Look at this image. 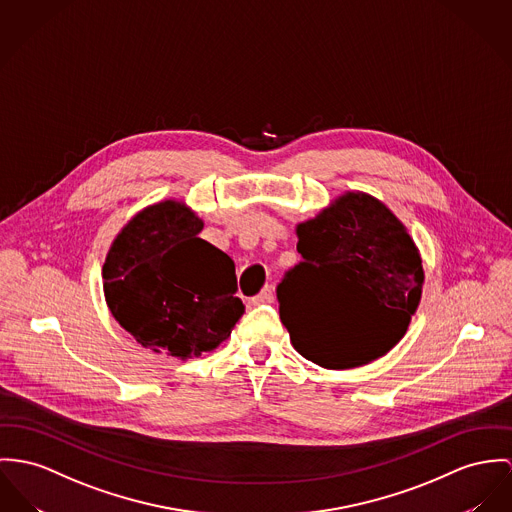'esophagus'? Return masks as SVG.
Masks as SVG:
<instances>
[{
    "label": "esophagus",
    "instance_id": "obj_1",
    "mask_svg": "<svg viewBox=\"0 0 512 512\" xmlns=\"http://www.w3.org/2000/svg\"><path fill=\"white\" fill-rule=\"evenodd\" d=\"M275 302V288L271 284H267L255 298H253V304H271Z\"/></svg>",
    "mask_w": 512,
    "mask_h": 512
}]
</instances>
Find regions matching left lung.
<instances>
[{"instance_id": "obj_1", "label": "left lung", "mask_w": 512, "mask_h": 512, "mask_svg": "<svg viewBox=\"0 0 512 512\" xmlns=\"http://www.w3.org/2000/svg\"><path fill=\"white\" fill-rule=\"evenodd\" d=\"M302 263L278 284L294 349L329 370L390 353L417 312L425 271L407 228L378 198L347 191L296 226Z\"/></svg>"}]
</instances>
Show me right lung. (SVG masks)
<instances>
[{"instance_id": "obj_1", "label": "right lung", "mask_w": 512, "mask_h": 512, "mask_svg": "<svg viewBox=\"0 0 512 512\" xmlns=\"http://www.w3.org/2000/svg\"><path fill=\"white\" fill-rule=\"evenodd\" d=\"M204 222L165 198L134 214L103 265V292L118 325L142 347L195 358L226 341L243 302L234 261L200 239Z\"/></svg>"}]
</instances>
